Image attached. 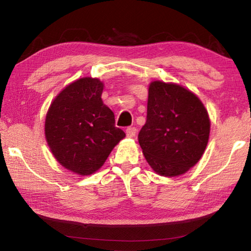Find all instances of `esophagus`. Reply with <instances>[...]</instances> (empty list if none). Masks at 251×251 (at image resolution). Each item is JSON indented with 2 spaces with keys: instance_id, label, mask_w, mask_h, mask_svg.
<instances>
[{
  "instance_id": "esophagus-1",
  "label": "esophagus",
  "mask_w": 251,
  "mask_h": 251,
  "mask_svg": "<svg viewBox=\"0 0 251 251\" xmlns=\"http://www.w3.org/2000/svg\"><path fill=\"white\" fill-rule=\"evenodd\" d=\"M136 133H137V129H136V127H128V128L126 129L127 137H134Z\"/></svg>"
}]
</instances>
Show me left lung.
Listing matches in <instances>:
<instances>
[{
  "instance_id": "8db88e82",
  "label": "left lung",
  "mask_w": 251,
  "mask_h": 251,
  "mask_svg": "<svg viewBox=\"0 0 251 251\" xmlns=\"http://www.w3.org/2000/svg\"><path fill=\"white\" fill-rule=\"evenodd\" d=\"M210 122L198 97L176 84L152 82L147 117L138 134L144 156L161 176H179L195 166L209 138Z\"/></svg>"
}]
</instances>
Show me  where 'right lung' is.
<instances>
[{
	"label": "right lung",
	"mask_w": 251,
	"mask_h": 251,
	"mask_svg": "<svg viewBox=\"0 0 251 251\" xmlns=\"http://www.w3.org/2000/svg\"><path fill=\"white\" fill-rule=\"evenodd\" d=\"M103 83L84 77L64 88L50 104L45 136L58 163L79 175L103 166L125 133L115 126L113 110L103 104Z\"/></svg>",
	"instance_id": "obj_1"
}]
</instances>
